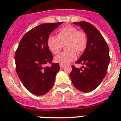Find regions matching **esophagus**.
Wrapping results in <instances>:
<instances>
[{"mask_svg": "<svg viewBox=\"0 0 121 121\" xmlns=\"http://www.w3.org/2000/svg\"><path fill=\"white\" fill-rule=\"evenodd\" d=\"M59 65H60V69H62V68L65 66V65L63 64H60Z\"/></svg>", "mask_w": 121, "mask_h": 121, "instance_id": "esophagus-1", "label": "esophagus"}]
</instances>
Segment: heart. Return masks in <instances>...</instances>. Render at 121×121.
<instances>
[{
    "label": "heart",
    "mask_w": 121,
    "mask_h": 121,
    "mask_svg": "<svg viewBox=\"0 0 121 121\" xmlns=\"http://www.w3.org/2000/svg\"><path fill=\"white\" fill-rule=\"evenodd\" d=\"M67 49L54 57V61L60 64H68L76 57V51L81 53L85 50L87 44L86 34L77 28L67 25L60 29L57 37L50 35L47 39V46L50 51L57 54L61 50L64 44Z\"/></svg>",
    "instance_id": "heart-1"
}]
</instances>
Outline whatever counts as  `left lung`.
<instances>
[{"mask_svg": "<svg viewBox=\"0 0 121 121\" xmlns=\"http://www.w3.org/2000/svg\"><path fill=\"white\" fill-rule=\"evenodd\" d=\"M73 24L84 31L87 44L84 52L75 62L84 67L78 69L72 65L70 78L77 89L89 92L99 86L107 74L110 60L109 48L102 34L92 24L86 21Z\"/></svg>", "mask_w": 121, "mask_h": 121, "instance_id": "obj_1", "label": "left lung"}]
</instances>
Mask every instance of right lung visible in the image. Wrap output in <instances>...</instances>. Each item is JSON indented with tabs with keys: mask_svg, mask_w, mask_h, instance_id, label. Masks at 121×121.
<instances>
[{
	"mask_svg": "<svg viewBox=\"0 0 121 121\" xmlns=\"http://www.w3.org/2000/svg\"><path fill=\"white\" fill-rule=\"evenodd\" d=\"M63 22L46 23L32 29L23 36L15 53L17 76L26 88L35 95H43L52 88L60 69L52 63L47 39L51 32ZM52 63L51 67H46Z\"/></svg>",
	"mask_w": 121,
	"mask_h": 121,
	"instance_id": "1",
	"label": "right lung"
}]
</instances>
